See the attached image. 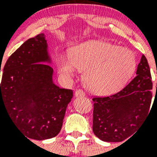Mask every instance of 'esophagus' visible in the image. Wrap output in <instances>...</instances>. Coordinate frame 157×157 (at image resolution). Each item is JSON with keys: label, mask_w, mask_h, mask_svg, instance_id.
I'll return each instance as SVG.
<instances>
[{"label": "esophagus", "mask_w": 157, "mask_h": 157, "mask_svg": "<svg viewBox=\"0 0 157 157\" xmlns=\"http://www.w3.org/2000/svg\"><path fill=\"white\" fill-rule=\"evenodd\" d=\"M86 96V93L81 90H77L75 92V97L76 98H79V97H85Z\"/></svg>", "instance_id": "esophagus-1"}]
</instances>
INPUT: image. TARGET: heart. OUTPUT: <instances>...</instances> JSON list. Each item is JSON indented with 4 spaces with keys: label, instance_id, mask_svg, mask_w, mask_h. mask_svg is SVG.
I'll return each mask as SVG.
<instances>
[{
    "label": "heart",
    "instance_id": "b5f03b06",
    "mask_svg": "<svg viewBox=\"0 0 157 157\" xmlns=\"http://www.w3.org/2000/svg\"><path fill=\"white\" fill-rule=\"evenodd\" d=\"M136 58L127 48L103 40H90L75 45L70 58L61 54L57 67L59 74L71 78L76 68L84 71L86 88L98 95H108L121 90L136 69Z\"/></svg>",
    "mask_w": 157,
    "mask_h": 157
}]
</instances>
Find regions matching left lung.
I'll use <instances>...</instances> for the list:
<instances>
[{
	"label": "left lung",
	"mask_w": 157,
	"mask_h": 157,
	"mask_svg": "<svg viewBox=\"0 0 157 157\" xmlns=\"http://www.w3.org/2000/svg\"><path fill=\"white\" fill-rule=\"evenodd\" d=\"M136 75L118 93L93 98V131L102 141H123L134 134L146 119L152 98V82L144 54Z\"/></svg>",
	"instance_id": "left-lung-1"
}]
</instances>
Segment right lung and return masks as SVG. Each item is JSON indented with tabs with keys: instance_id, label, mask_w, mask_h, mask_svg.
<instances>
[{
	"instance_id": "obj_1",
	"label": "right lung",
	"mask_w": 157,
	"mask_h": 157,
	"mask_svg": "<svg viewBox=\"0 0 157 157\" xmlns=\"http://www.w3.org/2000/svg\"><path fill=\"white\" fill-rule=\"evenodd\" d=\"M52 59L44 33L26 40L6 61L0 83V104L23 135L54 138L62 129L71 90L54 83ZM31 141V140H30Z\"/></svg>"
}]
</instances>
